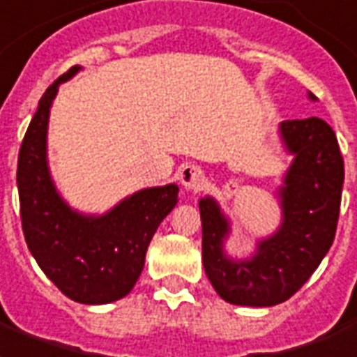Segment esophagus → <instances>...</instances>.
Returning <instances> with one entry per match:
<instances>
[{
	"mask_svg": "<svg viewBox=\"0 0 357 357\" xmlns=\"http://www.w3.org/2000/svg\"><path fill=\"white\" fill-rule=\"evenodd\" d=\"M179 181L187 191H200L204 187V172L197 165H185L179 170Z\"/></svg>",
	"mask_w": 357,
	"mask_h": 357,
	"instance_id": "obj_1",
	"label": "esophagus"
}]
</instances>
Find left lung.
Masks as SVG:
<instances>
[{
    "label": "left lung",
    "instance_id": "obj_1",
    "mask_svg": "<svg viewBox=\"0 0 357 357\" xmlns=\"http://www.w3.org/2000/svg\"><path fill=\"white\" fill-rule=\"evenodd\" d=\"M310 100H316L308 92ZM282 149L291 157L274 199L280 225L255 240L245 257L227 252L231 218L218 200H199L202 219V263L218 295L231 305L274 306L303 287L335 240L344 162L331 126L318 117L282 121Z\"/></svg>",
    "mask_w": 357,
    "mask_h": 357
}]
</instances>
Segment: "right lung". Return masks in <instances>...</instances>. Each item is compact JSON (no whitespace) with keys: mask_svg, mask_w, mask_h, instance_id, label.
<instances>
[{"mask_svg":"<svg viewBox=\"0 0 357 357\" xmlns=\"http://www.w3.org/2000/svg\"><path fill=\"white\" fill-rule=\"evenodd\" d=\"M73 66L39 100L18 153L17 185L28 250L47 278L83 305H107L132 291L145 252L162 219L178 204L176 183L132 192L104 213H84L60 195L49 166V117L60 84L75 77Z\"/></svg>","mask_w":357,"mask_h":357,"instance_id":"add662e5","label":"right lung"}]
</instances>
